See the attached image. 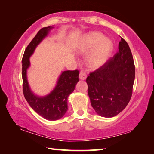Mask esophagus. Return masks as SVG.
Wrapping results in <instances>:
<instances>
[{
  "mask_svg": "<svg viewBox=\"0 0 154 154\" xmlns=\"http://www.w3.org/2000/svg\"><path fill=\"white\" fill-rule=\"evenodd\" d=\"M87 77V75L85 74V72H83V71H81L80 73H79V79H82V80H85L86 79Z\"/></svg>",
  "mask_w": 154,
  "mask_h": 154,
  "instance_id": "1",
  "label": "esophagus"
}]
</instances>
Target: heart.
Returning a JSON list of instances; mask_svg holds the SVG:
<instances>
[{
  "label": "heart",
  "instance_id": "obj_1",
  "mask_svg": "<svg viewBox=\"0 0 154 154\" xmlns=\"http://www.w3.org/2000/svg\"><path fill=\"white\" fill-rule=\"evenodd\" d=\"M113 49V43L103 34L98 32L89 33L83 38L78 46L79 54H87L92 51L88 58L90 66L97 69L107 61Z\"/></svg>",
  "mask_w": 154,
  "mask_h": 154
}]
</instances>
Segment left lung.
<instances>
[{
    "label": "left lung",
    "mask_w": 154,
    "mask_h": 154,
    "mask_svg": "<svg viewBox=\"0 0 154 154\" xmlns=\"http://www.w3.org/2000/svg\"><path fill=\"white\" fill-rule=\"evenodd\" d=\"M135 78L133 57L123 38L113 58L87 77L88 93L96 113L112 118L124 110L131 98Z\"/></svg>",
    "instance_id": "8db88e82"
}]
</instances>
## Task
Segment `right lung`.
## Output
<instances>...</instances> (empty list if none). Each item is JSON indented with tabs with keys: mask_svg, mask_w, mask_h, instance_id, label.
I'll return each mask as SVG.
<instances>
[{
	"mask_svg": "<svg viewBox=\"0 0 154 154\" xmlns=\"http://www.w3.org/2000/svg\"><path fill=\"white\" fill-rule=\"evenodd\" d=\"M53 28L54 26H52L43 28L38 31L25 49L22 60L23 93L26 100L36 113L50 121L58 120L66 113L68 97L73 92L77 83L79 82V74L77 70L62 71L57 80L55 88L45 96L36 95L31 90L27 79V70L30 66V58L36 47L48 36Z\"/></svg>",
	"mask_w": 154,
	"mask_h": 154,
	"instance_id": "1",
	"label": "right lung"
}]
</instances>
